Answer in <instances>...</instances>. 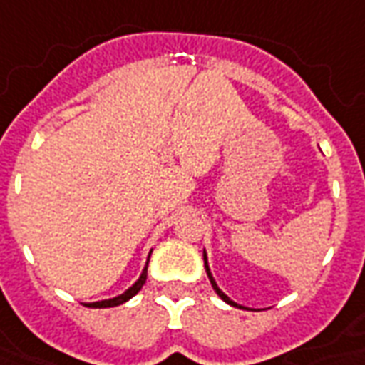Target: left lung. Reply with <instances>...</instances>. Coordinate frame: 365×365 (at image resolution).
I'll use <instances>...</instances> for the list:
<instances>
[{"label": "left lung", "mask_w": 365, "mask_h": 365, "mask_svg": "<svg viewBox=\"0 0 365 365\" xmlns=\"http://www.w3.org/2000/svg\"><path fill=\"white\" fill-rule=\"evenodd\" d=\"M203 262H205V271H207V277H209V280H211V287H213V290H215V292H217L219 297H221V298H223V300H225L227 304H231V307L241 308V307H239V304H235V302H233V300H231V298L227 297V294H223V292H221V290H219V287H217V284H215V280H213V277H211V272H209V267H207V257H205V253H203Z\"/></svg>", "instance_id": "left-lung-1"}]
</instances>
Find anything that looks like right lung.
I'll return each mask as SVG.
<instances>
[{"instance_id": "1", "label": "right lung", "mask_w": 365, "mask_h": 365, "mask_svg": "<svg viewBox=\"0 0 365 365\" xmlns=\"http://www.w3.org/2000/svg\"><path fill=\"white\" fill-rule=\"evenodd\" d=\"M146 277H148V264L146 269L142 271V274H140V279L130 287L124 294H120V297L116 298H110V300H101V302H93V304H88L91 308H110V307H118V304H122V302H126V300H130V298L134 297V294H138V290L144 287V282H146Z\"/></svg>"}]
</instances>
